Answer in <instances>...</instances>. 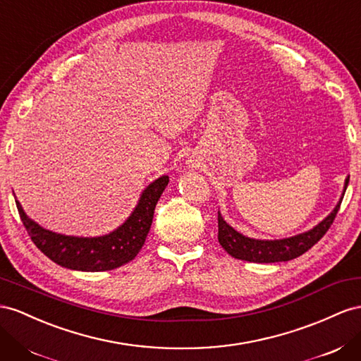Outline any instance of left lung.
I'll return each mask as SVG.
<instances>
[{"instance_id": "1", "label": "left lung", "mask_w": 361, "mask_h": 361, "mask_svg": "<svg viewBox=\"0 0 361 361\" xmlns=\"http://www.w3.org/2000/svg\"><path fill=\"white\" fill-rule=\"evenodd\" d=\"M349 178L345 179L343 192L340 196L334 209L328 216L319 221L316 226L311 229L296 233L293 237L279 238V240H258L243 235L241 232L233 229L226 220L221 217L219 211V243L231 257L249 261V262H279V261H290L293 258L300 257L308 249L313 247L316 243L322 238L329 226L333 225L336 214L340 208V203L345 196L348 188Z\"/></svg>"}]
</instances>
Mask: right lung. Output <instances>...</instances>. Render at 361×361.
I'll return each instance as SVG.
<instances>
[{"instance_id":"right-lung-1","label":"right lung","mask_w":361,"mask_h":361,"mask_svg":"<svg viewBox=\"0 0 361 361\" xmlns=\"http://www.w3.org/2000/svg\"><path fill=\"white\" fill-rule=\"evenodd\" d=\"M169 176H161L144 188L136 207L121 225L100 237H74L42 228L16 200V208L36 247L62 267L79 271H106L124 266L141 250L150 231L153 214Z\"/></svg>"}]
</instances>
